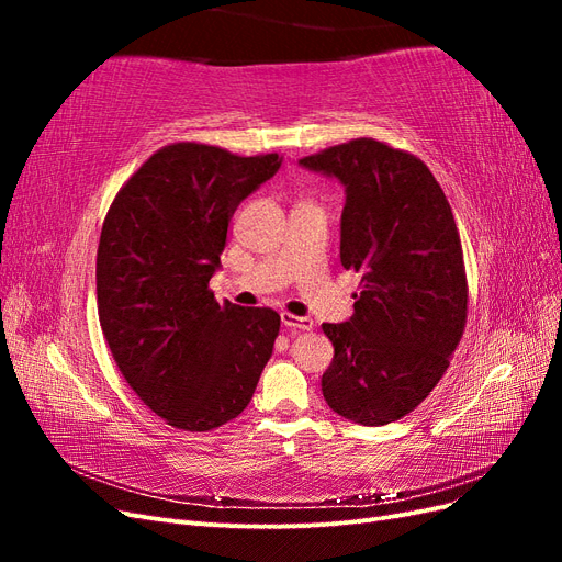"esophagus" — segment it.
<instances>
[{
  "label": "esophagus",
  "instance_id": "34e87169",
  "mask_svg": "<svg viewBox=\"0 0 562 562\" xmlns=\"http://www.w3.org/2000/svg\"><path fill=\"white\" fill-rule=\"evenodd\" d=\"M281 323L291 330H312L314 328V321L310 316H293L288 312H281Z\"/></svg>",
  "mask_w": 562,
  "mask_h": 562
}]
</instances>
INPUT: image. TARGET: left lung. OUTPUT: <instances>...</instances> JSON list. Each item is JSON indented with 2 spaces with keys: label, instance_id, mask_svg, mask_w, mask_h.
Segmentation results:
<instances>
[{
  "label": "left lung",
  "instance_id": "1",
  "mask_svg": "<svg viewBox=\"0 0 562 562\" xmlns=\"http://www.w3.org/2000/svg\"><path fill=\"white\" fill-rule=\"evenodd\" d=\"M345 187L339 260L361 271L353 314L323 323L335 347L321 389L363 427L396 422L429 396L467 323V274L450 203L417 157L372 138L300 159Z\"/></svg>",
  "mask_w": 562,
  "mask_h": 562
}]
</instances>
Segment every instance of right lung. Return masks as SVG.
Listing matches in <instances>:
<instances>
[{"mask_svg": "<svg viewBox=\"0 0 562 562\" xmlns=\"http://www.w3.org/2000/svg\"><path fill=\"white\" fill-rule=\"evenodd\" d=\"M283 164L178 143L116 194L100 232V328L140 401L171 427L211 431L246 411L281 316L215 302L209 281L239 203Z\"/></svg>", "mask_w": 562, "mask_h": 562, "instance_id": "1", "label": "right lung"}]
</instances>
